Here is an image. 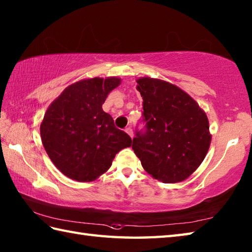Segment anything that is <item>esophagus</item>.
Wrapping results in <instances>:
<instances>
[{"label":"esophagus","instance_id":"esophagus-1","mask_svg":"<svg viewBox=\"0 0 252 252\" xmlns=\"http://www.w3.org/2000/svg\"><path fill=\"white\" fill-rule=\"evenodd\" d=\"M126 132L127 133V134H129L130 136H131V138H133V136H134V133H133V130L131 129L130 126H127L126 129Z\"/></svg>","mask_w":252,"mask_h":252}]
</instances>
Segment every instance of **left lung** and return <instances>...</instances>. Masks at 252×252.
Wrapping results in <instances>:
<instances>
[{"mask_svg": "<svg viewBox=\"0 0 252 252\" xmlns=\"http://www.w3.org/2000/svg\"><path fill=\"white\" fill-rule=\"evenodd\" d=\"M136 82L145 126L136 130L133 151L154 179L179 183L195 172L210 146L206 112L174 84L145 77Z\"/></svg>", "mask_w": 252, "mask_h": 252, "instance_id": "8db88e82", "label": "left lung"}]
</instances>
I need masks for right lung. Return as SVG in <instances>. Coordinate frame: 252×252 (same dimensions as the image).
Masks as SVG:
<instances>
[{
	"label": "right lung",
	"instance_id": "right-lung-1",
	"mask_svg": "<svg viewBox=\"0 0 252 252\" xmlns=\"http://www.w3.org/2000/svg\"><path fill=\"white\" fill-rule=\"evenodd\" d=\"M121 79L93 78L78 81L47 108L40 133L52 162L69 179L92 182L110 168L116 154L132 140L117 129L101 108Z\"/></svg>",
	"mask_w": 252,
	"mask_h": 252
}]
</instances>
